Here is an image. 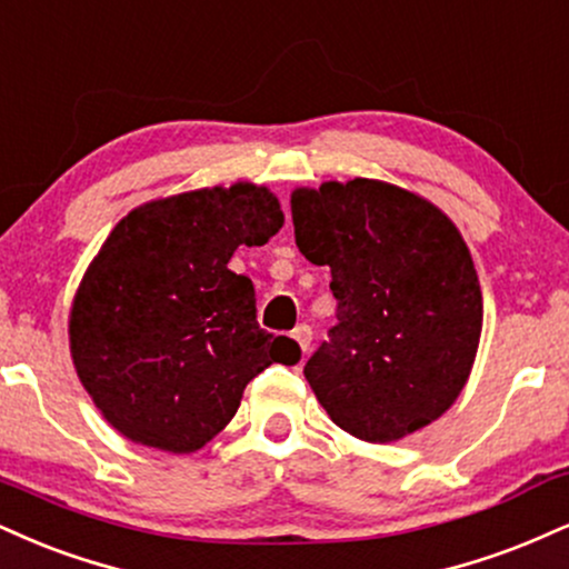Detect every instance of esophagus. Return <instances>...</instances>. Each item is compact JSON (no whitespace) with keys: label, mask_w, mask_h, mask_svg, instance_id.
Here are the masks:
<instances>
[{"label":"esophagus","mask_w":569,"mask_h":569,"mask_svg":"<svg viewBox=\"0 0 569 569\" xmlns=\"http://www.w3.org/2000/svg\"><path fill=\"white\" fill-rule=\"evenodd\" d=\"M291 337H293V341H297V345H299V350H302V355H305L307 350H310V341H312V328H310V326L299 323V326L291 331Z\"/></svg>","instance_id":"34e87169"}]
</instances>
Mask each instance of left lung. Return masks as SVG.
Wrapping results in <instances>:
<instances>
[{
    "instance_id": "obj_1",
    "label": "left lung",
    "mask_w": 569,
    "mask_h": 569,
    "mask_svg": "<svg viewBox=\"0 0 569 569\" xmlns=\"http://www.w3.org/2000/svg\"><path fill=\"white\" fill-rule=\"evenodd\" d=\"M293 236L331 267L337 326L305 376L333 423L368 442L427 427L467 385L482 291L456 224L423 198L376 180L291 196Z\"/></svg>"
}]
</instances>
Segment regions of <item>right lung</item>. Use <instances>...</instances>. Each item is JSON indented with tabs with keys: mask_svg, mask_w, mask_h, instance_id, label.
Listing matches in <instances>:
<instances>
[{
	"mask_svg": "<svg viewBox=\"0 0 569 569\" xmlns=\"http://www.w3.org/2000/svg\"><path fill=\"white\" fill-rule=\"evenodd\" d=\"M283 224L257 184L146 203L116 224L71 310V355L94 406L132 442L193 453L241 406L243 389L302 350L257 323L251 280L228 270L238 246Z\"/></svg>",
	"mask_w": 569,
	"mask_h": 569,
	"instance_id": "1",
	"label": "right lung"
}]
</instances>
